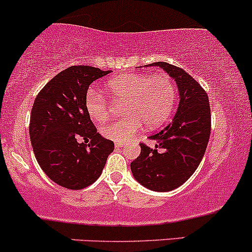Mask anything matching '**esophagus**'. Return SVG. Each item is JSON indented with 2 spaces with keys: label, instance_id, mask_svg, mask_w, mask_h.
<instances>
[{
  "label": "esophagus",
  "instance_id": "34e87169",
  "mask_svg": "<svg viewBox=\"0 0 252 252\" xmlns=\"http://www.w3.org/2000/svg\"><path fill=\"white\" fill-rule=\"evenodd\" d=\"M124 147H125L124 143H115V148H124Z\"/></svg>",
  "mask_w": 252,
  "mask_h": 252
}]
</instances>
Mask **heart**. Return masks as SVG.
<instances>
[{
	"label": "heart",
	"instance_id": "b5f03b06",
	"mask_svg": "<svg viewBox=\"0 0 252 252\" xmlns=\"http://www.w3.org/2000/svg\"><path fill=\"white\" fill-rule=\"evenodd\" d=\"M110 97L124 99L120 119L101 127L102 136L113 142H128L142 128H156L172 115L177 102V85L166 73L155 75L123 74L105 83ZM85 109L91 119L102 121L109 114L107 98L97 89H89Z\"/></svg>",
	"mask_w": 252,
	"mask_h": 252
}]
</instances>
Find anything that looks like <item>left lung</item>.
<instances>
[{"mask_svg": "<svg viewBox=\"0 0 252 252\" xmlns=\"http://www.w3.org/2000/svg\"><path fill=\"white\" fill-rule=\"evenodd\" d=\"M175 80L179 105L172 123L150 139L151 149L140 144V155L131 163L133 178L151 191L168 192L183 185L201 163L210 137L209 98L189 73L167 62H155Z\"/></svg>", "mask_w": 252, "mask_h": 252, "instance_id": "obj_1", "label": "left lung"}]
</instances>
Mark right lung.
<instances>
[{"label":"right lung","mask_w":252,"mask_h":252,"mask_svg":"<svg viewBox=\"0 0 252 252\" xmlns=\"http://www.w3.org/2000/svg\"><path fill=\"white\" fill-rule=\"evenodd\" d=\"M110 71L72 66L56 74L33 102L30 138L43 172L54 183L82 190L101 175L114 143L97 132L85 109L91 83ZM83 137L88 145L77 142Z\"/></svg>","instance_id":"add662e5"}]
</instances>
